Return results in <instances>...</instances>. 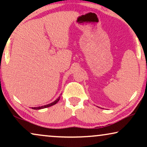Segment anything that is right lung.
Listing matches in <instances>:
<instances>
[{
  "label": "right lung",
  "mask_w": 147,
  "mask_h": 147,
  "mask_svg": "<svg viewBox=\"0 0 147 147\" xmlns=\"http://www.w3.org/2000/svg\"><path fill=\"white\" fill-rule=\"evenodd\" d=\"M60 99V96L59 98H57V99H56L55 101L52 102L51 104H47V105H45V106H39V107H33L32 108V109H34V110H40V109H43V108H48L49 107V106H53L55 105V104H57L58 101H59Z\"/></svg>",
  "instance_id": "add662e5"
}]
</instances>
